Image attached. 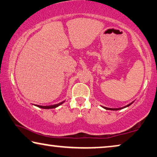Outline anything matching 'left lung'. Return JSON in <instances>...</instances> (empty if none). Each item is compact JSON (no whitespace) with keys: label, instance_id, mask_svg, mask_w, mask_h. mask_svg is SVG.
<instances>
[{"label":"left lung","instance_id":"obj_1","mask_svg":"<svg viewBox=\"0 0 157 157\" xmlns=\"http://www.w3.org/2000/svg\"><path fill=\"white\" fill-rule=\"evenodd\" d=\"M133 102H132V103H130V104H129L128 105H127V106H124V107H122V108H118V109H111V108H107V107H104V106H102L103 108L104 109H106V110H112V111H117V110H120V109H124V108H125V107H128V106H129L130 105H131L132 104Z\"/></svg>","mask_w":157,"mask_h":157}]
</instances>
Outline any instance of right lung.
I'll use <instances>...</instances> for the list:
<instances>
[{"label":"right lung","mask_w":157,"mask_h":157,"mask_svg":"<svg viewBox=\"0 0 157 157\" xmlns=\"http://www.w3.org/2000/svg\"><path fill=\"white\" fill-rule=\"evenodd\" d=\"M63 101V102H60L59 104H55V105H51V106H39V105H37V106L39 107V108H41V109H54L56 108V107H58V106H60V105H61Z\"/></svg>","instance_id":"add662e5"}]
</instances>
